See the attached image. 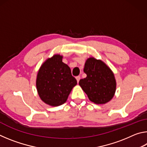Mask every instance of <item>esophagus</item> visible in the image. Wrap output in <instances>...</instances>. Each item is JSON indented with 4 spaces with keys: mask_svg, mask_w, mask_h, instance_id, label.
I'll return each instance as SVG.
<instances>
[{
    "mask_svg": "<svg viewBox=\"0 0 147 147\" xmlns=\"http://www.w3.org/2000/svg\"><path fill=\"white\" fill-rule=\"evenodd\" d=\"M76 80H77V82H79V81H80V76H76Z\"/></svg>",
    "mask_w": 147,
    "mask_h": 147,
    "instance_id": "34e87169",
    "label": "esophagus"
}]
</instances>
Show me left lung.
<instances>
[{
  "label": "left lung",
  "instance_id": "8db88e82",
  "mask_svg": "<svg viewBox=\"0 0 147 147\" xmlns=\"http://www.w3.org/2000/svg\"><path fill=\"white\" fill-rule=\"evenodd\" d=\"M84 72L87 76L80 80L79 85L89 100L95 104H102L113 98L116 89L115 77L103 61L94 58H88Z\"/></svg>",
  "mask_w": 147,
  "mask_h": 147
}]
</instances>
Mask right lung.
<instances>
[{
  "label": "right lung",
  "mask_w": 147,
  "mask_h": 147,
  "mask_svg": "<svg viewBox=\"0 0 147 147\" xmlns=\"http://www.w3.org/2000/svg\"><path fill=\"white\" fill-rule=\"evenodd\" d=\"M56 54L47 59L38 73L36 87L38 94L45 103L58 106L65 102L77 81L72 76L71 69Z\"/></svg>",
  "instance_id": "1"
}]
</instances>
